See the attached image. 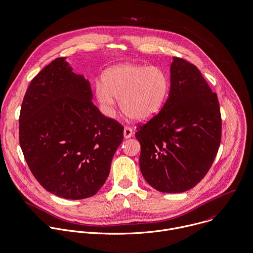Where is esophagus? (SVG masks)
Listing matches in <instances>:
<instances>
[{"label":"esophagus","instance_id":"34e87169","mask_svg":"<svg viewBox=\"0 0 253 253\" xmlns=\"http://www.w3.org/2000/svg\"><path fill=\"white\" fill-rule=\"evenodd\" d=\"M132 136H133L132 128H130L129 126H125V128H124V138L128 139V138H131Z\"/></svg>","mask_w":253,"mask_h":253}]
</instances>
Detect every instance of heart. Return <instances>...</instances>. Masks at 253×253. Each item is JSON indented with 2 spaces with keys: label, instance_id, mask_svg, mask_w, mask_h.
<instances>
[{
  "label": "heart",
  "instance_id": "obj_1",
  "mask_svg": "<svg viewBox=\"0 0 253 253\" xmlns=\"http://www.w3.org/2000/svg\"><path fill=\"white\" fill-rule=\"evenodd\" d=\"M169 87V78L162 69L124 64L104 73L102 83L95 85V95L108 114L116 99H120L121 109L127 116L146 121L162 110Z\"/></svg>",
  "mask_w": 253,
  "mask_h": 253
}]
</instances>
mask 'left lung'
<instances>
[{
    "label": "left lung",
    "mask_w": 253,
    "mask_h": 253,
    "mask_svg": "<svg viewBox=\"0 0 253 253\" xmlns=\"http://www.w3.org/2000/svg\"><path fill=\"white\" fill-rule=\"evenodd\" d=\"M135 135L141 172L158 191L184 192L204 178L221 144L222 118L217 93L195 65L173 58L169 97Z\"/></svg>",
    "instance_id": "obj_1"
}]
</instances>
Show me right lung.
<instances>
[{
  "label": "right lung",
  "mask_w": 253,
  "mask_h": 253,
  "mask_svg": "<svg viewBox=\"0 0 253 253\" xmlns=\"http://www.w3.org/2000/svg\"><path fill=\"white\" fill-rule=\"evenodd\" d=\"M56 58L30 82L19 114V145L33 176L65 199L104 184L124 127L92 103L89 82Z\"/></svg>",
  "instance_id": "obj_1"
}]
</instances>
